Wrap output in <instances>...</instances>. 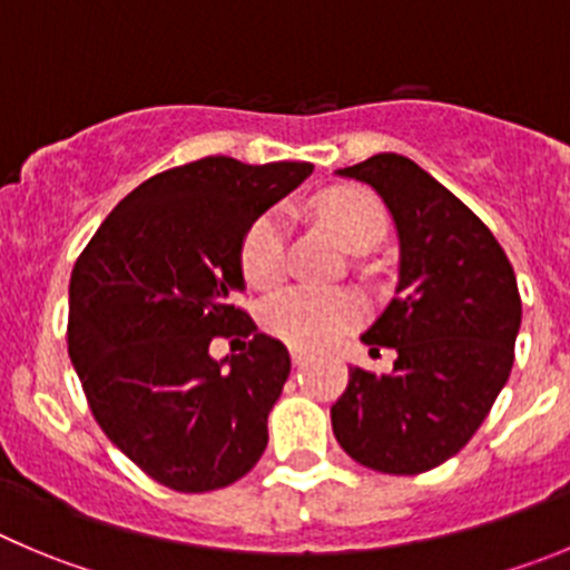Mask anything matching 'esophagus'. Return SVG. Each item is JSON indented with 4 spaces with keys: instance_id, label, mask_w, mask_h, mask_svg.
<instances>
[{
    "instance_id": "obj_1",
    "label": "esophagus",
    "mask_w": 570,
    "mask_h": 570,
    "mask_svg": "<svg viewBox=\"0 0 570 570\" xmlns=\"http://www.w3.org/2000/svg\"><path fill=\"white\" fill-rule=\"evenodd\" d=\"M309 354H303V351H297V348H292V365H295V368H303V365H309Z\"/></svg>"
}]
</instances>
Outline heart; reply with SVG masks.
Instances as JSON below:
<instances>
[{"label":"heart","instance_id":"obj_1","mask_svg":"<svg viewBox=\"0 0 570 570\" xmlns=\"http://www.w3.org/2000/svg\"><path fill=\"white\" fill-rule=\"evenodd\" d=\"M315 216L343 247H374L385 233V213L380 202L363 188L337 185L312 202ZM242 273L258 289L278 284L284 275V219L281 213H264L249 225L242 242ZM264 326L297 351H321L337 343L363 317V303L348 289L292 286L278 292L264 306Z\"/></svg>","mask_w":570,"mask_h":570}]
</instances>
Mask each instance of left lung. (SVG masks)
<instances>
[{
  "label": "left lung",
  "instance_id": "8db88e82",
  "mask_svg": "<svg viewBox=\"0 0 570 570\" xmlns=\"http://www.w3.org/2000/svg\"><path fill=\"white\" fill-rule=\"evenodd\" d=\"M382 196L399 236L396 297L363 334L396 348L393 374L348 371L332 428L354 461L419 475L475 435L514 363L520 292L498 238L413 159L374 154L340 168Z\"/></svg>",
  "mask_w": 570,
  "mask_h": 570
}]
</instances>
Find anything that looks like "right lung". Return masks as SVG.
<instances>
[{"mask_svg": "<svg viewBox=\"0 0 570 570\" xmlns=\"http://www.w3.org/2000/svg\"><path fill=\"white\" fill-rule=\"evenodd\" d=\"M315 165L205 157L146 179L106 216L69 278V360L95 419L177 492L230 487L267 450L289 351L238 309L242 242ZM213 336H249L209 357Z\"/></svg>", "mask_w": 570, "mask_h": 570, "instance_id": "obj_1", "label": "right lung"}]
</instances>
